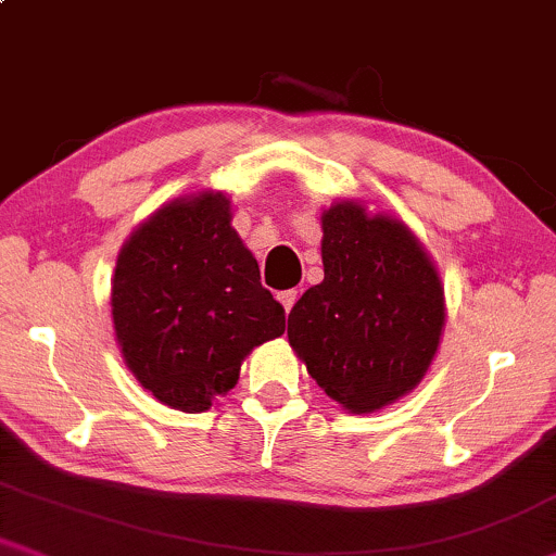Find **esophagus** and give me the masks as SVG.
<instances>
[{"mask_svg":"<svg viewBox=\"0 0 556 556\" xmlns=\"http://www.w3.org/2000/svg\"><path fill=\"white\" fill-rule=\"evenodd\" d=\"M277 300L282 302L285 313H290L294 302H298V290H282V292H277Z\"/></svg>","mask_w":556,"mask_h":556,"instance_id":"esophagus-1","label":"esophagus"}]
</instances>
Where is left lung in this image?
I'll list each match as a JSON object with an SVG mask.
<instances>
[{"label":"left lung","instance_id":"8db88e82","mask_svg":"<svg viewBox=\"0 0 556 556\" xmlns=\"http://www.w3.org/2000/svg\"><path fill=\"white\" fill-rule=\"evenodd\" d=\"M323 277L290 311V346L351 413L395 403L424 379L444 328V287L418 238L356 202L323 213Z\"/></svg>","mask_w":556,"mask_h":556}]
</instances>
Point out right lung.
<instances>
[{
	"label": "right lung",
	"instance_id": "add662e5",
	"mask_svg": "<svg viewBox=\"0 0 556 556\" xmlns=\"http://www.w3.org/2000/svg\"><path fill=\"white\" fill-rule=\"evenodd\" d=\"M112 320L125 364L159 403L200 413L233 390L243 356L285 333V307L230 226L226 194L161 207L123 245Z\"/></svg>",
	"mask_w": 556,
	"mask_h": 556
}]
</instances>
